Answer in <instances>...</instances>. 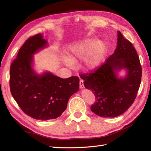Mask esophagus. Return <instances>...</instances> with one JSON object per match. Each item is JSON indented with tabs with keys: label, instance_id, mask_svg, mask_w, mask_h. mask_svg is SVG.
<instances>
[{
	"label": "esophagus",
	"instance_id": "34e87169",
	"mask_svg": "<svg viewBox=\"0 0 151 151\" xmlns=\"http://www.w3.org/2000/svg\"><path fill=\"white\" fill-rule=\"evenodd\" d=\"M80 88L81 89H83L84 88V81L83 80H80Z\"/></svg>",
	"mask_w": 151,
	"mask_h": 151
}]
</instances>
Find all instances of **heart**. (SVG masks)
I'll return each mask as SVG.
<instances>
[{
    "mask_svg": "<svg viewBox=\"0 0 151 151\" xmlns=\"http://www.w3.org/2000/svg\"><path fill=\"white\" fill-rule=\"evenodd\" d=\"M107 50L106 45L103 41L88 38L70 45L64 63L72 68L74 63L83 60V69L87 72L93 71L101 65Z\"/></svg>",
    "mask_w": 151,
    "mask_h": 151,
    "instance_id": "obj_1",
    "label": "heart"
}]
</instances>
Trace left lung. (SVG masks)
<instances>
[{"instance_id": "8db88e82", "label": "left lung", "mask_w": 151, "mask_h": 151, "mask_svg": "<svg viewBox=\"0 0 151 151\" xmlns=\"http://www.w3.org/2000/svg\"><path fill=\"white\" fill-rule=\"evenodd\" d=\"M121 70L126 71L122 78ZM142 67L132 44L117 31V45L106 62L89 75H81L86 89L95 95L91 110L102 117L123 114L132 104L142 81Z\"/></svg>"}]
</instances>
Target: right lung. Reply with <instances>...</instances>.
<instances>
[{"instance_id":"obj_1","label":"right lung","mask_w":151,"mask_h":151,"mask_svg":"<svg viewBox=\"0 0 151 151\" xmlns=\"http://www.w3.org/2000/svg\"><path fill=\"white\" fill-rule=\"evenodd\" d=\"M47 47L41 34L28 38L9 71L11 93L19 106L28 116L42 121L60 117L70 96L79 89L77 76L62 78L49 71L38 74L34 69V55Z\"/></svg>"}]
</instances>
